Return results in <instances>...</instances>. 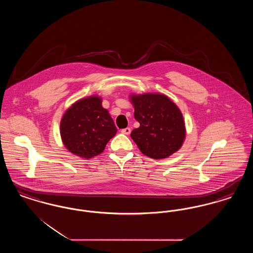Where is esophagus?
Returning <instances> with one entry per match:
<instances>
[{"instance_id": "1", "label": "esophagus", "mask_w": 253, "mask_h": 253, "mask_svg": "<svg viewBox=\"0 0 253 253\" xmlns=\"http://www.w3.org/2000/svg\"><path fill=\"white\" fill-rule=\"evenodd\" d=\"M121 132H122V133H124V134H127V135H128V134H130V133H131V129H130V128L122 129V130H121Z\"/></svg>"}]
</instances>
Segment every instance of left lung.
<instances>
[{"mask_svg": "<svg viewBox=\"0 0 253 253\" xmlns=\"http://www.w3.org/2000/svg\"><path fill=\"white\" fill-rule=\"evenodd\" d=\"M134 119L140 126L131 132L141 153L155 159L171 156L183 144L186 130L178 107L161 94L131 96Z\"/></svg>", "mask_w": 253, "mask_h": 253, "instance_id": "8db88e82", "label": "left lung"}]
</instances>
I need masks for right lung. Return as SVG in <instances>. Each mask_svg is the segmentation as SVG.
I'll return each mask as SVG.
<instances>
[{
    "label": "right lung",
    "instance_id": "add662e5",
    "mask_svg": "<svg viewBox=\"0 0 253 253\" xmlns=\"http://www.w3.org/2000/svg\"><path fill=\"white\" fill-rule=\"evenodd\" d=\"M118 130L101 98L89 96L74 103L60 121V136L74 155L91 158L101 154Z\"/></svg>",
    "mask_w": 253,
    "mask_h": 253
}]
</instances>
